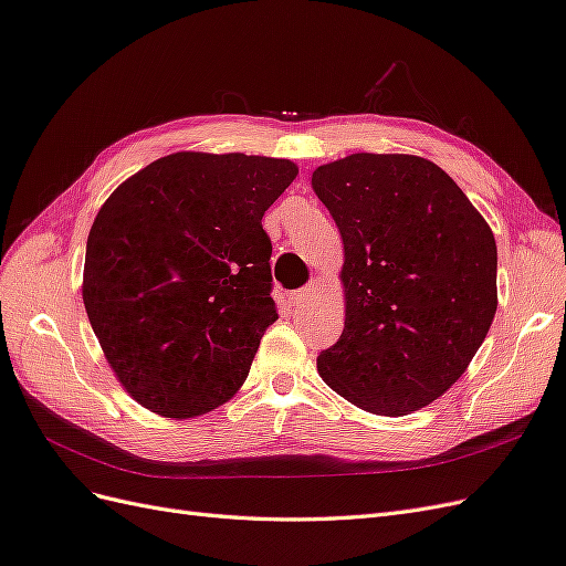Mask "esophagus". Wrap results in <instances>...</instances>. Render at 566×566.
Here are the masks:
<instances>
[{
	"label": "esophagus",
	"instance_id": "obj_1",
	"mask_svg": "<svg viewBox=\"0 0 566 566\" xmlns=\"http://www.w3.org/2000/svg\"><path fill=\"white\" fill-rule=\"evenodd\" d=\"M306 297H310V287H302V290H295V293H290L287 302H290V306H302L306 302Z\"/></svg>",
	"mask_w": 566,
	"mask_h": 566
}]
</instances>
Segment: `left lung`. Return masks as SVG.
Instances as JSON below:
<instances>
[{
  "instance_id": "left-lung-1",
  "label": "left lung",
  "mask_w": 566,
  "mask_h": 566,
  "mask_svg": "<svg viewBox=\"0 0 566 566\" xmlns=\"http://www.w3.org/2000/svg\"><path fill=\"white\" fill-rule=\"evenodd\" d=\"M312 188L345 243V331L316 358L354 406L408 416L439 399L482 347L499 306L493 233L434 163L354 153Z\"/></svg>"
}]
</instances>
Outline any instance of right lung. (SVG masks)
Wrapping results in <instances>:
<instances>
[{"label":"right lung","mask_w":566,"mask_h":566,"mask_svg":"<svg viewBox=\"0 0 566 566\" xmlns=\"http://www.w3.org/2000/svg\"><path fill=\"white\" fill-rule=\"evenodd\" d=\"M297 165L245 153H172L98 210L82 300L117 380L165 418H193L245 382L269 325L262 217Z\"/></svg>","instance_id":"add662e5"}]
</instances>
